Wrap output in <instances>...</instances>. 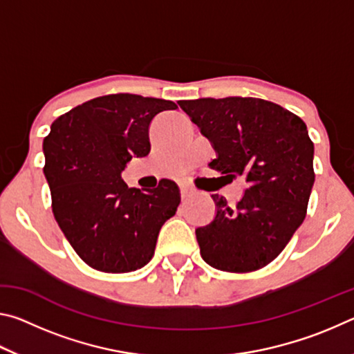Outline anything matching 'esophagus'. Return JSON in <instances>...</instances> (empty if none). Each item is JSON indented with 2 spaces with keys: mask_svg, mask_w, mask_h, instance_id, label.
Returning <instances> with one entry per match:
<instances>
[{
  "mask_svg": "<svg viewBox=\"0 0 354 354\" xmlns=\"http://www.w3.org/2000/svg\"><path fill=\"white\" fill-rule=\"evenodd\" d=\"M192 194V189L189 187V185H181V196L183 198H187V196H190Z\"/></svg>",
  "mask_w": 354,
  "mask_h": 354,
  "instance_id": "obj_1",
  "label": "esophagus"
}]
</instances>
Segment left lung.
<instances>
[{"instance_id":"1","label":"left lung","mask_w":354,"mask_h":354,"mask_svg":"<svg viewBox=\"0 0 354 354\" xmlns=\"http://www.w3.org/2000/svg\"><path fill=\"white\" fill-rule=\"evenodd\" d=\"M217 151L211 169L226 184L248 187L236 207L212 195L215 218L195 231L201 257L221 272L248 273L268 266L303 223L313 190L314 143L306 123L261 98L179 101Z\"/></svg>"}]
</instances>
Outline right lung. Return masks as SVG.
<instances>
[{"mask_svg": "<svg viewBox=\"0 0 354 354\" xmlns=\"http://www.w3.org/2000/svg\"><path fill=\"white\" fill-rule=\"evenodd\" d=\"M173 101L113 93L93 98L55 120L44 139V173L59 227L88 267L128 273L151 261L159 231L176 214L175 181L129 189L122 171L149 153L148 128Z\"/></svg>", "mask_w": 354, "mask_h": 354, "instance_id": "obj_1", "label": "right lung"}]
</instances>
